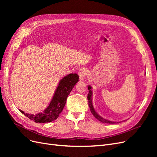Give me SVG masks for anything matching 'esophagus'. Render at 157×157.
I'll return each mask as SVG.
<instances>
[{"instance_id": "esophagus-1", "label": "esophagus", "mask_w": 157, "mask_h": 157, "mask_svg": "<svg viewBox=\"0 0 157 157\" xmlns=\"http://www.w3.org/2000/svg\"><path fill=\"white\" fill-rule=\"evenodd\" d=\"M88 75V70L85 68H80L78 70V76L80 80H84Z\"/></svg>"}]
</instances>
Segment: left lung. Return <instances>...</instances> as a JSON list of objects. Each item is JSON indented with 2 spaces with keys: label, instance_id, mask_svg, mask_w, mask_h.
Returning a JSON list of instances; mask_svg holds the SVG:
<instances>
[{
  "label": "left lung",
  "instance_id": "1",
  "mask_svg": "<svg viewBox=\"0 0 157 157\" xmlns=\"http://www.w3.org/2000/svg\"><path fill=\"white\" fill-rule=\"evenodd\" d=\"M88 89L89 90V93L88 94V105H89V107H90V111H91V113H92V115L95 117V118H96L99 121H100L103 123H108V124H115V123H118V122L111 121L105 119V118H103L102 117L99 115V114L96 111L95 109L94 108L93 103H92V94H93V92H92V90L91 86L88 85Z\"/></svg>",
  "mask_w": 157,
  "mask_h": 157
}]
</instances>
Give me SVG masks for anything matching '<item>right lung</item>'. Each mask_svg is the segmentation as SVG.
<instances>
[{"label":"right lung","instance_id":"add662e5","mask_svg":"<svg viewBox=\"0 0 157 157\" xmlns=\"http://www.w3.org/2000/svg\"><path fill=\"white\" fill-rule=\"evenodd\" d=\"M78 79L79 77L77 73L69 74L61 79L48 106L42 113L34 115L25 113L20 109V112L36 123L50 122L56 120L63 111L69 94Z\"/></svg>","mask_w":157,"mask_h":157}]
</instances>
